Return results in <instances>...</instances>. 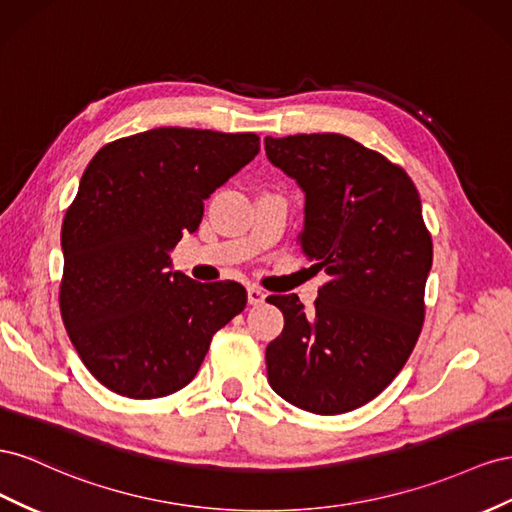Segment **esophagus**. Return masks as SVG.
I'll return each instance as SVG.
<instances>
[{"instance_id":"obj_1","label":"esophagus","mask_w":512,"mask_h":512,"mask_svg":"<svg viewBox=\"0 0 512 512\" xmlns=\"http://www.w3.org/2000/svg\"><path fill=\"white\" fill-rule=\"evenodd\" d=\"M246 294H248V304H261L266 300V291L261 287H255V285L248 287Z\"/></svg>"}]
</instances>
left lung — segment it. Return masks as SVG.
I'll list each match as a JSON object with an SVG mask.
<instances>
[{
	"label": "left lung",
	"mask_w": 512,
	"mask_h": 512,
	"mask_svg": "<svg viewBox=\"0 0 512 512\" xmlns=\"http://www.w3.org/2000/svg\"><path fill=\"white\" fill-rule=\"evenodd\" d=\"M264 143L304 193L302 253L330 276L313 311L296 294L268 298L285 317L266 349L268 382L300 410L352 412L397 377L425 321L433 244L422 203L410 175L349 137Z\"/></svg>",
	"instance_id": "8db88e82"
}]
</instances>
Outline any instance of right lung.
Instances as JSON below:
<instances>
[{
	"label": "right lung",
	"mask_w": 512,
	"mask_h": 512,
	"mask_svg": "<svg viewBox=\"0 0 512 512\" xmlns=\"http://www.w3.org/2000/svg\"><path fill=\"white\" fill-rule=\"evenodd\" d=\"M259 152L253 133L154 128L90 160L64 216L60 311L102 386L158 399L197 375L210 341L244 311L233 281L171 272V251L199 229L206 201Z\"/></svg>",
	"instance_id": "right-lung-1"
}]
</instances>
